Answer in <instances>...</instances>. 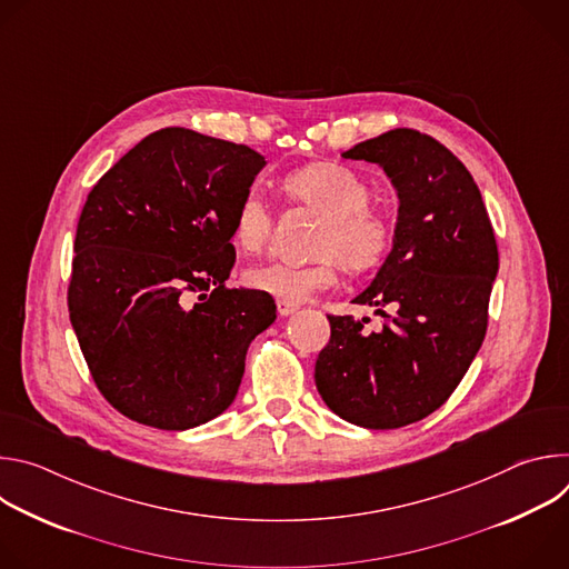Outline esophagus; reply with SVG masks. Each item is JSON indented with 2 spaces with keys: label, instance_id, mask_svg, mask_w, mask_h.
<instances>
[{
  "label": "esophagus",
  "instance_id": "esophagus-1",
  "mask_svg": "<svg viewBox=\"0 0 569 569\" xmlns=\"http://www.w3.org/2000/svg\"><path fill=\"white\" fill-rule=\"evenodd\" d=\"M277 310H279V315H281V317H288V315H292V312L297 310V306H295V303H288V301H281V299H277Z\"/></svg>",
  "mask_w": 569,
  "mask_h": 569
}]
</instances>
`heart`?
<instances>
[{"instance_id": "1", "label": "heart", "mask_w": 569, "mask_h": 569, "mask_svg": "<svg viewBox=\"0 0 569 569\" xmlns=\"http://www.w3.org/2000/svg\"><path fill=\"white\" fill-rule=\"evenodd\" d=\"M290 202L323 216L315 238L317 261L292 266L270 261L248 270V283L274 299L299 303L338 283L340 266L353 274L376 270L391 252L393 224L371 207V187L340 164H310L288 173L281 182ZM274 213L259 193L240 200L233 216V240L246 252L268 246Z\"/></svg>"}]
</instances>
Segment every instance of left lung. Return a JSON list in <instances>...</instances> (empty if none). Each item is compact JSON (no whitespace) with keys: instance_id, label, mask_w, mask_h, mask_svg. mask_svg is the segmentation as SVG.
Instances as JSON below:
<instances>
[{"instance_id":"8db88e82","label":"left lung","mask_w":569,"mask_h":569,"mask_svg":"<svg viewBox=\"0 0 569 569\" xmlns=\"http://www.w3.org/2000/svg\"><path fill=\"white\" fill-rule=\"evenodd\" d=\"M342 157L387 173L398 220L389 257L353 299L376 308L382 329L369 331V317L329 315L315 385L345 421L393 430L439 410L475 360L489 327L498 242L472 176L430 134L396 128Z\"/></svg>"}]
</instances>
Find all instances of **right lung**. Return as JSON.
<instances>
[{"instance_id":"right-lung-1","label":"right lung","mask_w":569,"mask_h":569,"mask_svg":"<svg viewBox=\"0 0 569 569\" xmlns=\"http://www.w3.org/2000/svg\"><path fill=\"white\" fill-rule=\"evenodd\" d=\"M263 167L242 143L164 128L90 191L67 306L99 391L123 417L189 430L233 402L250 342L277 319L270 295L224 286L233 216Z\"/></svg>"}]
</instances>
